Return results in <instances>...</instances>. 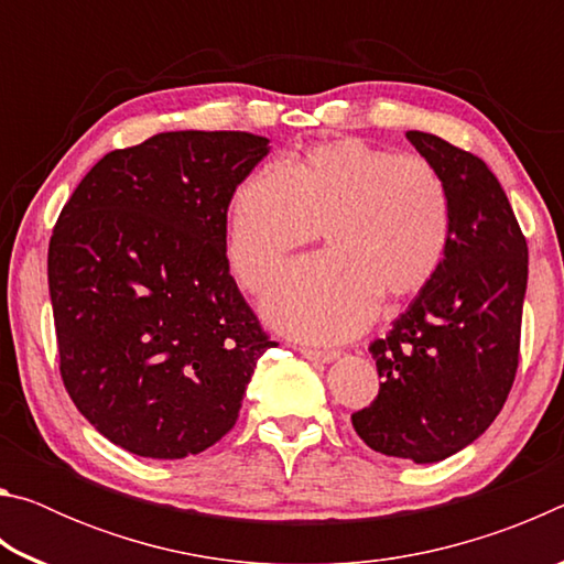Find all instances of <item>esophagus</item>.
Here are the masks:
<instances>
[{
  "mask_svg": "<svg viewBox=\"0 0 564 564\" xmlns=\"http://www.w3.org/2000/svg\"><path fill=\"white\" fill-rule=\"evenodd\" d=\"M303 358H308L313 362H333L338 358L336 350H318V348H299Z\"/></svg>",
  "mask_w": 564,
  "mask_h": 564,
  "instance_id": "esophagus-1",
  "label": "esophagus"
}]
</instances>
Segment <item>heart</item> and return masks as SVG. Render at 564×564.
I'll return each mask as SVG.
<instances>
[{
	"instance_id": "b5f03b06",
	"label": "heart",
	"mask_w": 564,
	"mask_h": 564,
	"mask_svg": "<svg viewBox=\"0 0 564 564\" xmlns=\"http://www.w3.org/2000/svg\"><path fill=\"white\" fill-rule=\"evenodd\" d=\"M323 234L328 253L291 265L263 311L295 338L336 343L368 326L386 299L433 279L451 243V191L433 164L358 139L318 144L236 188L226 251L236 279L263 291L295 248Z\"/></svg>"
}]
</instances>
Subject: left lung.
Wrapping results in <instances>:
<instances>
[{
	"instance_id": "8db88e82",
	"label": "left lung",
	"mask_w": 564,
	"mask_h": 564,
	"mask_svg": "<svg viewBox=\"0 0 564 564\" xmlns=\"http://www.w3.org/2000/svg\"><path fill=\"white\" fill-rule=\"evenodd\" d=\"M405 137L451 191V243L388 336L370 343L380 390L350 420L376 453L423 465L477 441L508 400L518 373L528 241L482 159L435 133Z\"/></svg>"
}]
</instances>
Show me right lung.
<instances>
[{
    "instance_id": "1",
    "label": "right lung",
    "mask_w": 564,
    "mask_h": 564,
    "mask_svg": "<svg viewBox=\"0 0 564 564\" xmlns=\"http://www.w3.org/2000/svg\"><path fill=\"white\" fill-rule=\"evenodd\" d=\"M269 151L164 131L104 156L62 208L46 261L62 380L123 451L178 460L221 441L275 346L226 259L228 204Z\"/></svg>"
}]
</instances>
